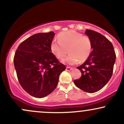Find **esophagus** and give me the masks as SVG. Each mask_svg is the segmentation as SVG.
<instances>
[{
    "mask_svg": "<svg viewBox=\"0 0 124 124\" xmlns=\"http://www.w3.org/2000/svg\"><path fill=\"white\" fill-rule=\"evenodd\" d=\"M72 69H73L72 68H70V67H69V66H67L66 68V70L67 71H70L71 70H72Z\"/></svg>",
    "mask_w": 124,
    "mask_h": 124,
    "instance_id": "esophagus-1",
    "label": "esophagus"
}]
</instances>
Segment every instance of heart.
<instances>
[{"mask_svg": "<svg viewBox=\"0 0 124 124\" xmlns=\"http://www.w3.org/2000/svg\"><path fill=\"white\" fill-rule=\"evenodd\" d=\"M58 42L51 44V51L58 59H62L68 53L70 54L64 62L75 65L79 61H85L92 52V42L89 37L82 35L75 30L63 31L57 35Z\"/></svg>", "mask_w": 124, "mask_h": 124, "instance_id": "1", "label": "heart"}]
</instances>
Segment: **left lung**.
<instances>
[{"instance_id": "1", "label": "left lung", "mask_w": 124, "mask_h": 124, "mask_svg": "<svg viewBox=\"0 0 124 124\" xmlns=\"http://www.w3.org/2000/svg\"><path fill=\"white\" fill-rule=\"evenodd\" d=\"M85 33L92 40V51L87 60L77 68L82 76L74 83L84 92L94 93L111 78L116 55L112 43L106 37L90 30H86Z\"/></svg>"}]
</instances>
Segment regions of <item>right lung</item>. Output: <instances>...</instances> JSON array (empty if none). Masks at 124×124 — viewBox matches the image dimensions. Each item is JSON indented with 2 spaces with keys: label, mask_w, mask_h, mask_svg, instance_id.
<instances>
[{
  "label": "right lung",
  "mask_w": 124,
  "mask_h": 124,
  "mask_svg": "<svg viewBox=\"0 0 124 124\" xmlns=\"http://www.w3.org/2000/svg\"><path fill=\"white\" fill-rule=\"evenodd\" d=\"M55 34L37 33L23 41L14 56L18 82L27 93L42 98L57 86L60 74L66 69L51 51Z\"/></svg>",
  "instance_id": "add662e5"
}]
</instances>
